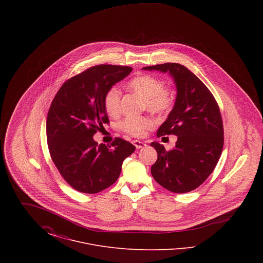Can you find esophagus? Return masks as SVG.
Returning a JSON list of instances; mask_svg holds the SVG:
<instances>
[{
	"label": "esophagus",
	"instance_id": "obj_1",
	"mask_svg": "<svg viewBox=\"0 0 263 263\" xmlns=\"http://www.w3.org/2000/svg\"><path fill=\"white\" fill-rule=\"evenodd\" d=\"M133 144L137 149H142V148H145L147 146V144L145 142H142V141H139V140H134Z\"/></svg>",
	"mask_w": 263,
	"mask_h": 263
}]
</instances>
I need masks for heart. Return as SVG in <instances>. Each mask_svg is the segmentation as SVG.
Returning <instances> with one entry per match:
<instances>
[{
  "label": "heart",
  "instance_id": "b5f03b06",
  "mask_svg": "<svg viewBox=\"0 0 263 263\" xmlns=\"http://www.w3.org/2000/svg\"><path fill=\"white\" fill-rule=\"evenodd\" d=\"M128 88L143 100L144 107L150 112L163 115L170 112L174 106L175 99L172 91L163 88V81L155 76H137L128 83ZM103 105L109 115L118 113L120 105V91L118 88L111 87L106 90L103 97ZM153 126V120L146 116L128 117L120 123V128L124 132L135 137L144 136Z\"/></svg>",
  "mask_w": 263,
  "mask_h": 263
}]
</instances>
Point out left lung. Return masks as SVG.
I'll list each match as a JSON object with an SVG mask.
<instances>
[{
  "instance_id": "obj_1",
  "label": "left lung",
  "mask_w": 263,
  "mask_h": 263,
  "mask_svg": "<svg viewBox=\"0 0 263 263\" xmlns=\"http://www.w3.org/2000/svg\"><path fill=\"white\" fill-rule=\"evenodd\" d=\"M143 70L168 72L176 87L175 106L157 132L158 137L175 135L173 150L158 142L151 146L158 160L151 167L154 179L175 193L194 190L212 174L224 145V128L218 103L211 91L186 67L164 63Z\"/></svg>"
}]
</instances>
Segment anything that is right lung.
<instances>
[{"instance_id": "right-lung-1", "label": "right lung", "mask_w": 263, "mask_h": 263, "mask_svg": "<svg viewBox=\"0 0 263 263\" xmlns=\"http://www.w3.org/2000/svg\"><path fill=\"white\" fill-rule=\"evenodd\" d=\"M131 67L98 65L66 81L52 100L46 121L51 159L72 187L95 194L109 187L135 146L115 138L111 146L93 135L109 123L103 105L108 88L123 80Z\"/></svg>"}]
</instances>
